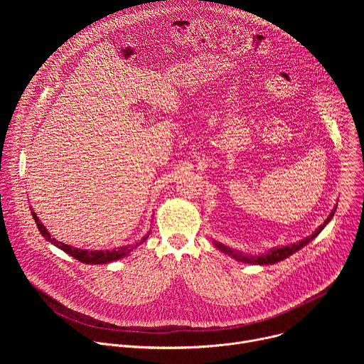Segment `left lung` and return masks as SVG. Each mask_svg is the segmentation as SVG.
<instances>
[{
  "instance_id": "1",
  "label": "left lung",
  "mask_w": 364,
  "mask_h": 364,
  "mask_svg": "<svg viewBox=\"0 0 364 364\" xmlns=\"http://www.w3.org/2000/svg\"><path fill=\"white\" fill-rule=\"evenodd\" d=\"M336 209H337V205L334 207V210L330 213V216L324 220V223L313 233V235H309L308 237H305V239H302V240H299V242H296V243H294V245H289V246H282V247H275V249H272V250H269L268 253H265V255H259V256H250V255H242V253H239V252H235L233 249H230V247H228V246H225V245H222V243H218V242H213V245L219 249V250H222V252H225L226 255H229V256H232V257H235L236 261H239V262H243V264H252V265H271V264H277V262H279V261H284L285 257H288L289 255H292V253H295L296 250H299L301 247H304L308 242H311L313 240L324 228H326V225L333 219V216H334V212H336Z\"/></svg>"
}]
</instances>
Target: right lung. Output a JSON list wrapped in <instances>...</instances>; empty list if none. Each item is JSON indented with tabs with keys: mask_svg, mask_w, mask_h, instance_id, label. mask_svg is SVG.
<instances>
[{
	"mask_svg": "<svg viewBox=\"0 0 364 364\" xmlns=\"http://www.w3.org/2000/svg\"><path fill=\"white\" fill-rule=\"evenodd\" d=\"M33 215V219L36 220V225L41 233V236L48 240L50 243H53L55 246L60 247L63 252L69 253L70 256H73L75 259H77V261H80L82 264H87V265H96V264H108V262H112V261H118V259L127 256L134 247H136L138 245H141L146 237L144 236L141 242H136L134 246H122V247H117V249H111V250H86V249H77V247H73L70 245H65L59 240H56L55 237H51L50 233L47 232V229L44 228V225L38 220L37 215L36 213H31Z\"/></svg>",
	"mask_w": 364,
	"mask_h": 364,
	"instance_id": "right-lung-1",
	"label": "right lung"
}]
</instances>
